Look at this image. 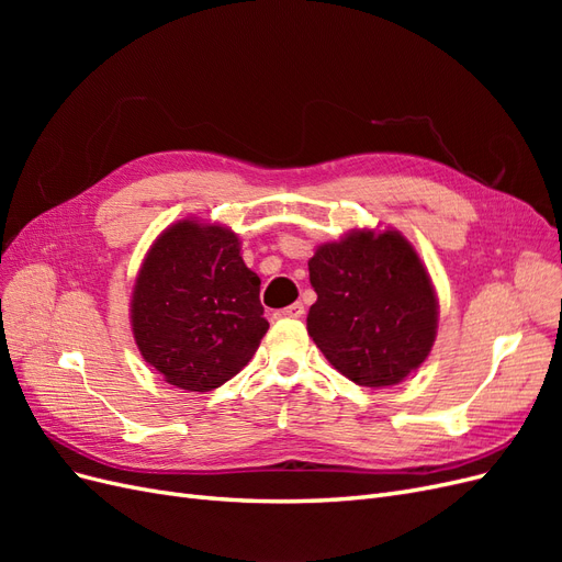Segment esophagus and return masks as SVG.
Segmentation results:
<instances>
[{"label":"esophagus","instance_id":"34e87169","mask_svg":"<svg viewBox=\"0 0 562 562\" xmlns=\"http://www.w3.org/2000/svg\"><path fill=\"white\" fill-rule=\"evenodd\" d=\"M274 316H277V318H302V316H304V307H302L300 302H295V304H291V307L277 310Z\"/></svg>","mask_w":562,"mask_h":562}]
</instances>
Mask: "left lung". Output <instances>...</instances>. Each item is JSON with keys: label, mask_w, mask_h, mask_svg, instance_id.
Returning <instances> with one entry per match:
<instances>
[{"label": "left lung", "mask_w": 562, "mask_h": 562, "mask_svg": "<svg viewBox=\"0 0 562 562\" xmlns=\"http://www.w3.org/2000/svg\"><path fill=\"white\" fill-rule=\"evenodd\" d=\"M316 302L307 330L361 386L398 384L427 359L438 302L419 255L398 232H353L310 260Z\"/></svg>", "instance_id": "left-lung-1"}]
</instances>
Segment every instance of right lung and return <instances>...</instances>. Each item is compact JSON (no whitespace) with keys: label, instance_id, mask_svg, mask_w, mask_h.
I'll return each instance as SVG.
<instances>
[{"label":"right lung","instance_id":"right-lung-1","mask_svg":"<svg viewBox=\"0 0 562 562\" xmlns=\"http://www.w3.org/2000/svg\"><path fill=\"white\" fill-rule=\"evenodd\" d=\"M239 236L196 220L168 227L135 281L131 323L143 359L187 391L232 380L258 351L269 323L260 279L239 255Z\"/></svg>","mask_w":562,"mask_h":562}]
</instances>
